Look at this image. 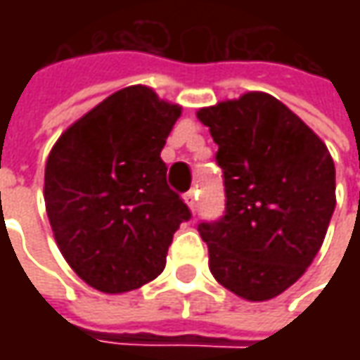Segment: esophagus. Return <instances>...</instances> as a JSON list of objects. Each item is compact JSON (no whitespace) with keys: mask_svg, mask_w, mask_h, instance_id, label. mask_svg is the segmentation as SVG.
Masks as SVG:
<instances>
[{"mask_svg":"<svg viewBox=\"0 0 360 360\" xmlns=\"http://www.w3.org/2000/svg\"><path fill=\"white\" fill-rule=\"evenodd\" d=\"M186 204L190 206V210L192 212H196V208H198V190H190V192H186Z\"/></svg>","mask_w":360,"mask_h":360,"instance_id":"1","label":"esophagus"}]
</instances>
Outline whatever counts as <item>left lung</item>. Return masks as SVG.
<instances>
[{"label":"left lung","mask_w":360,"mask_h":360,"mask_svg":"<svg viewBox=\"0 0 360 360\" xmlns=\"http://www.w3.org/2000/svg\"><path fill=\"white\" fill-rule=\"evenodd\" d=\"M218 144L226 210L200 222L208 266L230 292L269 300L321 250L335 212V162L325 142L264 91L198 110Z\"/></svg>","instance_id":"obj_1"}]
</instances>
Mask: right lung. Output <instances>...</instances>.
Listing matches in <instances>:
<instances>
[{
    "mask_svg": "<svg viewBox=\"0 0 360 360\" xmlns=\"http://www.w3.org/2000/svg\"><path fill=\"white\" fill-rule=\"evenodd\" d=\"M182 108L130 86L72 124L51 148L44 198L63 258L108 295L150 283L190 220L160 152Z\"/></svg>",
    "mask_w": 360,
    "mask_h": 360,
    "instance_id": "add662e5",
    "label": "right lung"
}]
</instances>
